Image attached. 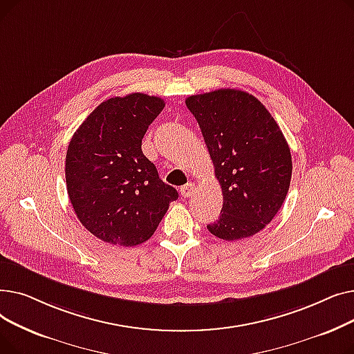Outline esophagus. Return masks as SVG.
Here are the masks:
<instances>
[{
	"instance_id": "obj_1",
	"label": "esophagus",
	"mask_w": 354,
	"mask_h": 354,
	"mask_svg": "<svg viewBox=\"0 0 354 354\" xmlns=\"http://www.w3.org/2000/svg\"><path fill=\"white\" fill-rule=\"evenodd\" d=\"M194 192H195V183H192V182H189V183H187V185H183V187L180 188V195H182L183 198L192 196Z\"/></svg>"
}]
</instances>
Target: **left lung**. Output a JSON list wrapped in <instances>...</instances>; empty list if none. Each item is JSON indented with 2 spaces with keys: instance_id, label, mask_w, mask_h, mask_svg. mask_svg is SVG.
<instances>
[{
  "instance_id": "8db88e82",
  "label": "left lung",
  "mask_w": 354,
  "mask_h": 354,
  "mask_svg": "<svg viewBox=\"0 0 354 354\" xmlns=\"http://www.w3.org/2000/svg\"><path fill=\"white\" fill-rule=\"evenodd\" d=\"M185 103L201 127L224 195L208 231L225 241L255 235L280 211L290 188L291 152L280 126L243 90L219 88Z\"/></svg>"
}]
</instances>
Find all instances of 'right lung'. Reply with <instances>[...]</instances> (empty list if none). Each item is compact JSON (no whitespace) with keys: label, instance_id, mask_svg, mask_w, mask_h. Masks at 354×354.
<instances>
[{"label":"right lung","instance_id":"add662e5","mask_svg":"<svg viewBox=\"0 0 354 354\" xmlns=\"http://www.w3.org/2000/svg\"><path fill=\"white\" fill-rule=\"evenodd\" d=\"M163 107L160 97L143 93L111 97L91 111L68 143L70 202L83 227L107 244L145 243L178 199L142 152L146 130Z\"/></svg>","mask_w":354,"mask_h":354}]
</instances>
